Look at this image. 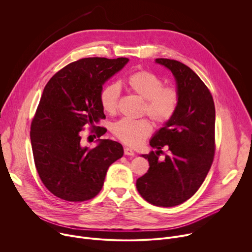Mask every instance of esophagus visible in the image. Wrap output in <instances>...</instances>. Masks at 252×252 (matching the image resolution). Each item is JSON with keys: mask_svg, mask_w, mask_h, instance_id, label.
Segmentation results:
<instances>
[{"mask_svg": "<svg viewBox=\"0 0 252 252\" xmlns=\"http://www.w3.org/2000/svg\"><path fill=\"white\" fill-rule=\"evenodd\" d=\"M124 152H125V155H126V156H130V157H133V156H134L133 151L130 150L129 148H125V149H124Z\"/></svg>", "mask_w": 252, "mask_h": 252, "instance_id": "esophagus-1", "label": "esophagus"}]
</instances>
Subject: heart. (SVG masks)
<instances>
[{
	"mask_svg": "<svg viewBox=\"0 0 252 252\" xmlns=\"http://www.w3.org/2000/svg\"><path fill=\"white\" fill-rule=\"evenodd\" d=\"M127 87L131 93L145 99L143 114H147L158 125L168 123L175 115L179 105V94L172 87H164L163 81L155 73L140 69L127 79ZM121 94L119 85L113 83L104 86L99 94L102 110L116 114ZM152 124L148 119H123L112 126L114 135L130 147H138L152 132Z\"/></svg>",
	"mask_w": 252,
	"mask_h": 252,
	"instance_id": "1",
	"label": "heart"
}]
</instances>
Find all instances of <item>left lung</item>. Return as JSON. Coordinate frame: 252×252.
Wrapping results in <instances>:
<instances>
[{
    "mask_svg": "<svg viewBox=\"0 0 252 252\" xmlns=\"http://www.w3.org/2000/svg\"><path fill=\"white\" fill-rule=\"evenodd\" d=\"M156 63L174 76L179 105L150 141L157 152L142 155L150 168L137 178L136 189L148 202L171 207L190 198L210 169L215 153V107L209 90L190 67L169 59H156ZM163 147L168 155L159 161Z\"/></svg>",
    "mask_w": 252,
    "mask_h": 252,
    "instance_id": "1",
    "label": "left lung"
}]
</instances>
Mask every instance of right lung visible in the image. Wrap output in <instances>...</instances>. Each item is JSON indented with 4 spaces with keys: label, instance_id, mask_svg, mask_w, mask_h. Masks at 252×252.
<instances>
[{
    "label": "right lung",
    "instance_id": "right-lung-1",
    "mask_svg": "<svg viewBox=\"0 0 252 252\" xmlns=\"http://www.w3.org/2000/svg\"><path fill=\"white\" fill-rule=\"evenodd\" d=\"M127 62L81 59L60 69L46 85L31 124V142L41 181L57 197L94 198L102 189L107 168L123 157V146L115 140L98 139L95 148L84 147L82 131L90 126L97 137L105 133L104 127L96 126L105 118L99 94Z\"/></svg>",
    "mask_w": 252,
    "mask_h": 252
}]
</instances>
